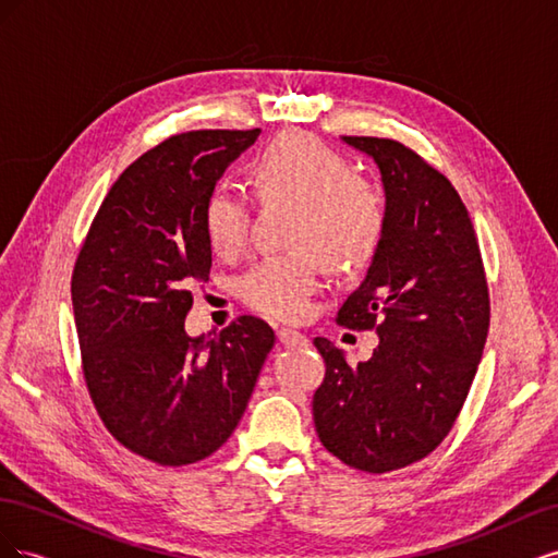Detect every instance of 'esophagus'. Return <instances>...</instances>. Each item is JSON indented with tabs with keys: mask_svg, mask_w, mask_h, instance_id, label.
<instances>
[{
	"mask_svg": "<svg viewBox=\"0 0 558 558\" xmlns=\"http://www.w3.org/2000/svg\"><path fill=\"white\" fill-rule=\"evenodd\" d=\"M277 340L286 347V349H295V347H307L310 340L302 332L291 330V328H281L277 330Z\"/></svg>",
	"mask_w": 558,
	"mask_h": 558,
	"instance_id": "esophagus-1",
	"label": "esophagus"
}]
</instances>
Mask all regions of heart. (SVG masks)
<instances>
[{"mask_svg": "<svg viewBox=\"0 0 558 558\" xmlns=\"http://www.w3.org/2000/svg\"><path fill=\"white\" fill-rule=\"evenodd\" d=\"M246 183L260 202L291 205L286 242L291 251L267 256L240 281L251 310L279 320L310 312L324 260L332 272H359L375 260L386 232V207L367 179L312 134L286 132L246 165ZM202 228L218 258H234L246 244L244 195L216 189L202 205Z\"/></svg>", "mask_w": 558, "mask_h": 558, "instance_id": "heart-1", "label": "heart"}]
</instances>
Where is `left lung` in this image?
<instances>
[{
    "label": "left lung",
    "mask_w": 558,
    "mask_h": 558,
    "mask_svg": "<svg viewBox=\"0 0 558 558\" xmlns=\"http://www.w3.org/2000/svg\"><path fill=\"white\" fill-rule=\"evenodd\" d=\"M381 174L386 232L337 324L377 330L351 367L326 337L314 393L318 440L342 463L388 472L421 461L451 430L488 332V291L468 209L445 174L393 140L342 137Z\"/></svg>",
    "instance_id": "obj_1"
}]
</instances>
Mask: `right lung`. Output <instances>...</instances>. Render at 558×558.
<instances>
[{
  "mask_svg": "<svg viewBox=\"0 0 558 558\" xmlns=\"http://www.w3.org/2000/svg\"><path fill=\"white\" fill-rule=\"evenodd\" d=\"M260 130H199L146 150L111 185L72 275L83 375L118 442L160 465L207 459L238 428L275 332L240 316L191 337L207 281L202 205Z\"/></svg>",
  "mask_w": 558,
  "mask_h": 558,
  "instance_id": "right-lung-1",
  "label": "right lung"
}]
</instances>
